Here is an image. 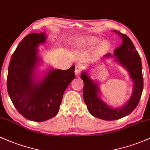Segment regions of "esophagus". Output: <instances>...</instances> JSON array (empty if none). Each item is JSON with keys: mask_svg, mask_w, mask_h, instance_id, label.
I'll list each match as a JSON object with an SVG mask.
<instances>
[{"mask_svg": "<svg viewBox=\"0 0 150 150\" xmlns=\"http://www.w3.org/2000/svg\"><path fill=\"white\" fill-rule=\"evenodd\" d=\"M82 70H83V67H82L81 65H76V67H75V74L77 77H79L80 75V73H81Z\"/></svg>", "mask_w": 150, "mask_h": 150, "instance_id": "obj_1", "label": "esophagus"}]
</instances>
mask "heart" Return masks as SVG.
Masks as SVG:
<instances>
[{
	"label": "heart",
	"instance_id": "1",
	"mask_svg": "<svg viewBox=\"0 0 150 150\" xmlns=\"http://www.w3.org/2000/svg\"><path fill=\"white\" fill-rule=\"evenodd\" d=\"M100 40L97 37H86L80 38L78 40V45L80 46H86V47H94L98 45ZM110 43L108 41H103L100 44L98 47V51L100 52H104L109 49Z\"/></svg>",
	"mask_w": 150,
	"mask_h": 150
}]
</instances>
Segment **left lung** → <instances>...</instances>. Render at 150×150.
<instances>
[{"mask_svg":"<svg viewBox=\"0 0 150 150\" xmlns=\"http://www.w3.org/2000/svg\"><path fill=\"white\" fill-rule=\"evenodd\" d=\"M122 40V44L114 51V55L108 53L105 58H113L128 72L133 83L132 93L127 102L120 108H112L100 98V89L97 80H93L89 75L88 70L81 73L83 80V99L89 112L93 116L103 120H116L129 115L137 106L143 90L142 67L141 58L129 38L117 30H113ZM91 66L89 67V69Z\"/></svg>","mask_w":150,"mask_h":150,"instance_id":"1","label":"left lung"}]
</instances>
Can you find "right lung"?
<instances>
[{
	"instance_id": "1",
	"label": "right lung",
	"mask_w": 150,
	"mask_h": 150,
	"mask_svg": "<svg viewBox=\"0 0 150 150\" xmlns=\"http://www.w3.org/2000/svg\"><path fill=\"white\" fill-rule=\"evenodd\" d=\"M47 40L45 33L28 34L11 57L7 88L15 108L27 120L42 122L54 117L62 96L75 78V65L62 70L50 67L41 76L38 67L42 62L38 47Z\"/></svg>"
}]
</instances>
